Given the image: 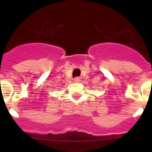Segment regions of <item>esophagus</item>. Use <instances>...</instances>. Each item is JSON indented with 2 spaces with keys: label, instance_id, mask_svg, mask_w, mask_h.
I'll use <instances>...</instances> for the list:
<instances>
[{
  "label": "esophagus",
  "instance_id": "1",
  "mask_svg": "<svg viewBox=\"0 0 152 152\" xmlns=\"http://www.w3.org/2000/svg\"><path fill=\"white\" fill-rule=\"evenodd\" d=\"M74 81H75V82H79V81H80V77H75V79H74Z\"/></svg>",
  "mask_w": 152,
  "mask_h": 152
}]
</instances>
